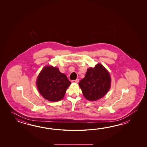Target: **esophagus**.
I'll use <instances>...</instances> for the list:
<instances>
[{
    "label": "esophagus",
    "instance_id": "obj_1",
    "mask_svg": "<svg viewBox=\"0 0 147 147\" xmlns=\"http://www.w3.org/2000/svg\"><path fill=\"white\" fill-rule=\"evenodd\" d=\"M79 79H76V80H73L71 81L72 83H78L79 82Z\"/></svg>",
    "mask_w": 147,
    "mask_h": 147
}]
</instances>
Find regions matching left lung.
<instances>
[{"mask_svg": "<svg viewBox=\"0 0 147 147\" xmlns=\"http://www.w3.org/2000/svg\"><path fill=\"white\" fill-rule=\"evenodd\" d=\"M111 79L109 73L101 63L87 69L84 78L79 83L85 98L96 101L106 94L109 90Z\"/></svg>", "mask_w": 147, "mask_h": 147, "instance_id": "1", "label": "left lung"}]
</instances>
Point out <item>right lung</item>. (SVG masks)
Instances as JSON below:
<instances>
[{
  "label": "right lung",
  "instance_id": "obj_1",
  "mask_svg": "<svg viewBox=\"0 0 147 147\" xmlns=\"http://www.w3.org/2000/svg\"><path fill=\"white\" fill-rule=\"evenodd\" d=\"M71 84L66 75L60 72L58 68L46 66L38 76V90L45 99L50 101L61 100Z\"/></svg>",
  "mask_w": 147,
  "mask_h": 147
}]
</instances>
